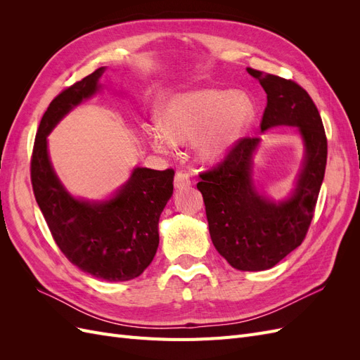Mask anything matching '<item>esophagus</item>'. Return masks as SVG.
Returning a JSON list of instances; mask_svg holds the SVG:
<instances>
[{
    "instance_id": "obj_1",
    "label": "esophagus",
    "mask_w": 360,
    "mask_h": 360,
    "mask_svg": "<svg viewBox=\"0 0 360 360\" xmlns=\"http://www.w3.org/2000/svg\"><path fill=\"white\" fill-rule=\"evenodd\" d=\"M174 186L176 189H186L191 186V176L186 171H177L176 177H174Z\"/></svg>"
}]
</instances>
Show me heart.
Segmentation results:
<instances>
[{
  "label": "heart",
  "mask_w": 360,
  "mask_h": 360,
  "mask_svg": "<svg viewBox=\"0 0 360 360\" xmlns=\"http://www.w3.org/2000/svg\"><path fill=\"white\" fill-rule=\"evenodd\" d=\"M250 114V103L234 91L195 89L163 99L158 106V123L146 124L144 134L160 153H171L177 144L198 139V155L214 160L234 144Z\"/></svg>",
  "instance_id": "b5f03b06"
}]
</instances>
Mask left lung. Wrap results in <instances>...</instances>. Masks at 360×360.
I'll return each instance as SVG.
<instances>
[{"label": "left lung", "mask_w": 360, "mask_h": 360, "mask_svg": "<svg viewBox=\"0 0 360 360\" xmlns=\"http://www.w3.org/2000/svg\"><path fill=\"white\" fill-rule=\"evenodd\" d=\"M267 94L261 132L292 126L304 147L296 186L287 200L271 201L252 180V158L259 136L242 138L222 162L201 172L202 193L212 242L228 263L243 271L276 266L300 246L311 225L324 179L328 139L317 106L299 84L281 76L248 69Z\"/></svg>", "instance_id": "1"}]
</instances>
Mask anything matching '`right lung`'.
Masks as SVG:
<instances>
[{
	"label": "right lung",
	"mask_w": 360,
	"mask_h": 360,
	"mask_svg": "<svg viewBox=\"0 0 360 360\" xmlns=\"http://www.w3.org/2000/svg\"><path fill=\"white\" fill-rule=\"evenodd\" d=\"M99 68L53 99L41 122L31 158V183L53 240L66 258L94 278L120 282L139 276L159 246V217L174 189V169L136 167L111 198H75L57 177L48 135L75 106L101 90Z\"/></svg>",
	"instance_id": "add662e5"
}]
</instances>
